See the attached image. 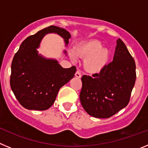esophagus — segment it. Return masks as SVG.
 Instances as JSON below:
<instances>
[{
  "mask_svg": "<svg viewBox=\"0 0 148 148\" xmlns=\"http://www.w3.org/2000/svg\"><path fill=\"white\" fill-rule=\"evenodd\" d=\"M75 76L76 77V78H80L81 77H82V74H81L80 71H78V70H77V71H76V73H75Z\"/></svg>",
  "mask_w": 148,
  "mask_h": 148,
  "instance_id": "esophagus-1",
  "label": "esophagus"
}]
</instances>
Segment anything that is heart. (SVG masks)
<instances>
[{
    "instance_id": "heart-1",
    "label": "heart",
    "mask_w": 148,
    "mask_h": 148,
    "mask_svg": "<svg viewBox=\"0 0 148 148\" xmlns=\"http://www.w3.org/2000/svg\"><path fill=\"white\" fill-rule=\"evenodd\" d=\"M110 53L106 47H103L101 42L98 40H88L77 44L70 57L73 61L76 57L83 58L84 70L90 74L97 75L102 73L108 66Z\"/></svg>"
}]
</instances>
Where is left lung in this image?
<instances>
[{
    "mask_svg": "<svg viewBox=\"0 0 148 148\" xmlns=\"http://www.w3.org/2000/svg\"><path fill=\"white\" fill-rule=\"evenodd\" d=\"M136 78L134 59L119 38L113 61L105 70L92 77L82 76V107L95 118H110L128 104Z\"/></svg>",
    "mask_w": 148,
    "mask_h": 148,
    "instance_id": "1",
    "label": "left lung"
}]
</instances>
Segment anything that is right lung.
Segmentation results:
<instances>
[{
    "label": "right lung",
    "mask_w": 148,
    "mask_h": 148,
    "mask_svg": "<svg viewBox=\"0 0 148 148\" xmlns=\"http://www.w3.org/2000/svg\"><path fill=\"white\" fill-rule=\"evenodd\" d=\"M57 34L66 47L71 35L65 29L50 26L23 40L13 58L10 86L16 99L23 108L45 110L55 102L61 87L70 82L76 72L75 66L63 68L55 58L40 54L38 49L46 35ZM66 56V51L64 50Z\"/></svg>",
    "instance_id": "right-lung-1"
}]
</instances>
